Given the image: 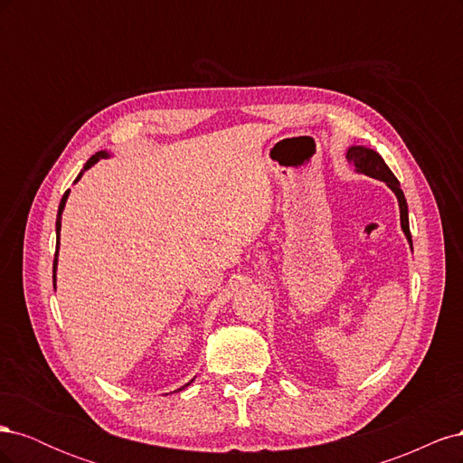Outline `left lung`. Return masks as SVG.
<instances>
[{
    "label": "left lung",
    "mask_w": 463,
    "mask_h": 463,
    "mask_svg": "<svg viewBox=\"0 0 463 463\" xmlns=\"http://www.w3.org/2000/svg\"><path fill=\"white\" fill-rule=\"evenodd\" d=\"M345 158L354 164L355 172L374 177L378 181H384V184L392 189V193L396 194L398 204H400V223H402V232L405 233V240H408L411 250H413V243H411V233H410V216H408V203H405L403 191L400 187V181L396 179V175L390 172V167L386 165V162L383 160L381 154L373 148L361 146V145H354L349 146L345 152Z\"/></svg>",
    "instance_id": "8db88e82"
}]
</instances>
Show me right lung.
Wrapping results in <instances>:
<instances>
[{
    "label": "right lung",
    "instance_id": "obj_1",
    "mask_svg": "<svg viewBox=\"0 0 463 463\" xmlns=\"http://www.w3.org/2000/svg\"><path fill=\"white\" fill-rule=\"evenodd\" d=\"M111 156V152H108V150H100V152H96L94 156H90L89 160H87V164H85V167H82L80 170V174L77 175V179H75V184L77 181L82 177V174H85L87 170H90V167L98 162V160H102V158H109ZM67 199H69V189L65 191V194L61 197V203H60V208H58V220H55V245H58V250H60V232H61V214H63V208H65V203H67ZM58 250H55V259H53V288H55V270H58ZM194 381V378H193ZM191 381V383H193ZM191 383H187L185 386H181V388H177L175 392H179V390H184V388H187Z\"/></svg>",
    "mask_w": 463,
    "mask_h": 463
}]
</instances>
